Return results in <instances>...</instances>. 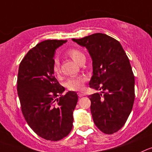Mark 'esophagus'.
Returning a JSON list of instances; mask_svg holds the SVG:
<instances>
[{"label": "esophagus", "instance_id": "obj_1", "mask_svg": "<svg viewBox=\"0 0 152 152\" xmlns=\"http://www.w3.org/2000/svg\"><path fill=\"white\" fill-rule=\"evenodd\" d=\"M86 94L85 93V92H78V96H79V97H83V96H86Z\"/></svg>", "mask_w": 152, "mask_h": 152}]
</instances>
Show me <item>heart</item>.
Wrapping results in <instances>:
<instances>
[{"mask_svg": "<svg viewBox=\"0 0 152 152\" xmlns=\"http://www.w3.org/2000/svg\"><path fill=\"white\" fill-rule=\"evenodd\" d=\"M66 54L69 56L74 61L79 63L81 59L84 57L83 52L78 49L71 48L66 51ZM53 72L55 74H59L60 73V66L58 62L55 61L53 64ZM86 78L85 76H75L67 79L65 82V87L69 91H80L84 87Z\"/></svg>", "mask_w": 152, "mask_h": 152, "instance_id": "b5f03b06", "label": "heart"}]
</instances>
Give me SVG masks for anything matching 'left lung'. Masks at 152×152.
<instances>
[{
	"mask_svg": "<svg viewBox=\"0 0 152 152\" xmlns=\"http://www.w3.org/2000/svg\"><path fill=\"white\" fill-rule=\"evenodd\" d=\"M73 40L85 46L91 57L89 86L103 91L88 96L94 122L104 134H114L127 121L135 98V79L128 57L118 41L104 34Z\"/></svg>",
	"mask_w": 152,
	"mask_h": 152,
	"instance_id": "left-lung-1",
	"label": "left lung"
}]
</instances>
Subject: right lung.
<instances>
[{"instance_id": "1", "label": "right lung", "mask_w": 152, "mask_h": 152, "mask_svg": "<svg viewBox=\"0 0 152 152\" xmlns=\"http://www.w3.org/2000/svg\"><path fill=\"white\" fill-rule=\"evenodd\" d=\"M66 40L47 39L28 51L19 64L17 91L25 121L39 137L58 141L73 128L78 101L75 91L62 95L64 88L54 76L55 51Z\"/></svg>"}]
</instances>
